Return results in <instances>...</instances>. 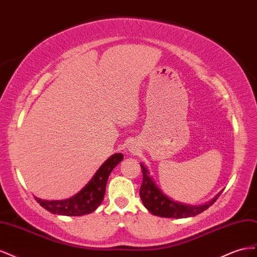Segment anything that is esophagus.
I'll list each match as a JSON object with an SVG mask.
<instances>
[{
    "label": "esophagus",
    "instance_id": "esophagus-1",
    "mask_svg": "<svg viewBox=\"0 0 257 257\" xmlns=\"http://www.w3.org/2000/svg\"><path fill=\"white\" fill-rule=\"evenodd\" d=\"M133 150H134V149H131V150H130V151H131V153H133Z\"/></svg>",
    "mask_w": 257,
    "mask_h": 257
}]
</instances>
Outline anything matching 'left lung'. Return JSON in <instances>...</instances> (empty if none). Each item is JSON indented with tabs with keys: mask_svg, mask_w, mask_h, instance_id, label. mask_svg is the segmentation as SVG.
Wrapping results in <instances>:
<instances>
[{
	"mask_svg": "<svg viewBox=\"0 0 257 257\" xmlns=\"http://www.w3.org/2000/svg\"><path fill=\"white\" fill-rule=\"evenodd\" d=\"M143 173V181L140 187V197L144 204V207L148 209L153 215L160 217H170V218H183L196 216L201 213L204 210L213 204L222 192H219L214 198L200 206H193V204H186L178 202L170 197L164 194L156 182L154 181L153 177L150 174V171L146 166L140 164Z\"/></svg>",
	"mask_w": 257,
	"mask_h": 257,
	"instance_id": "obj_1",
	"label": "left lung"
}]
</instances>
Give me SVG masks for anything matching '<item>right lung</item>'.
Masks as SVG:
<instances>
[{
	"instance_id": "obj_1",
	"label": "right lung",
	"mask_w": 257,
	"mask_h": 257,
	"mask_svg": "<svg viewBox=\"0 0 257 257\" xmlns=\"http://www.w3.org/2000/svg\"><path fill=\"white\" fill-rule=\"evenodd\" d=\"M123 159V155L120 153H116L111 157H108L98 171L94 173L91 180L73 197L64 200H45L35 197V200L41 206L58 215L67 216H82L89 214L96 210L101 202L103 201L105 195V187L109 174L114 168Z\"/></svg>"
}]
</instances>
